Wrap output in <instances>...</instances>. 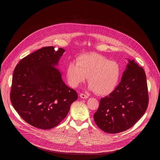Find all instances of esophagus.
I'll return each mask as SVG.
<instances>
[{
	"label": "esophagus",
	"mask_w": 160,
	"mask_h": 160,
	"mask_svg": "<svg viewBox=\"0 0 160 160\" xmlns=\"http://www.w3.org/2000/svg\"><path fill=\"white\" fill-rule=\"evenodd\" d=\"M80 97L81 98H82V99H87V98H88V96H87L86 94H83V93H81V94H80Z\"/></svg>",
	"instance_id": "obj_1"
}]
</instances>
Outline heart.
Wrapping results in <instances>:
<instances>
[{
    "mask_svg": "<svg viewBox=\"0 0 160 160\" xmlns=\"http://www.w3.org/2000/svg\"><path fill=\"white\" fill-rule=\"evenodd\" d=\"M121 70L119 64L96 53L83 54L66 67V77L73 87L83 83L87 77L89 88L100 96L111 94L117 87Z\"/></svg>",
    "mask_w": 160,
    "mask_h": 160,
    "instance_id": "obj_1",
    "label": "heart"
}]
</instances>
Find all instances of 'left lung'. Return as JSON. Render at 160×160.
<instances>
[{
    "label": "left lung",
    "mask_w": 160,
    "mask_h": 160,
    "mask_svg": "<svg viewBox=\"0 0 160 160\" xmlns=\"http://www.w3.org/2000/svg\"><path fill=\"white\" fill-rule=\"evenodd\" d=\"M128 62L120 83L109 96L101 99L94 115L98 127L108 133H117L131 128L148 108L145 72L133 59Z\"/></svg>",
    "instance_id": "left-lung-1"
}]
</instances>
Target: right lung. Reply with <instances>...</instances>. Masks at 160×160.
Wrapping results in <instances>:
<instances>
[{
	"mask_svg": "<svg viewBox=\"0 0 160 160\" xmlns=\"http://www.w3.org/2000/svg\"><path fill=\"white\" fill-rule=\"evenodd\" d=\"M64 51L42 48L20 60L14 70L11 103L19 115L36 128L47 130L58 125L78 99L76 91L64 83L54 67Z\"/></svg>",
	"mask_w": 160,
	"mask_h": 160,
	"instance_id": "1",
	"label": "right lung"
}]
</instances>
